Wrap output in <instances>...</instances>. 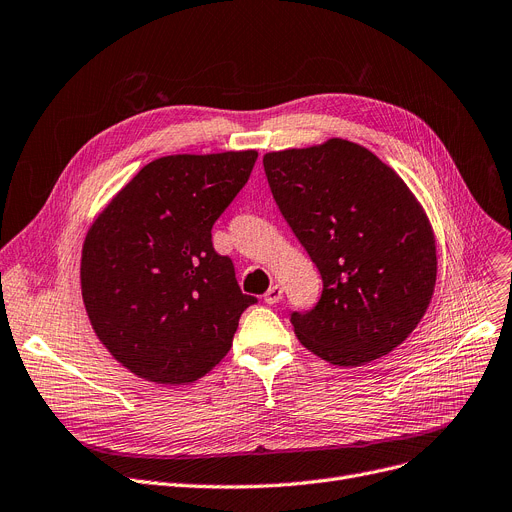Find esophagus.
Masks as SVG:
<instances>
[{
	"label": "esophagus",
	"mask_w": 512,
	"mask_h": 512,
	"mask_svg": "<svg viewBox=\"0 0 512 512\" xmlns=\"http://www.w3.org/2000/svg\"><path fill=\"white\" fill-rule=\"evenodd\" d=\"M265 303L267 305H276L280 299H282V288L278 286V284H274V286H270V290L265 292Z\"/></svg>",
	"instance_id": "obj_1"
}]
</instances>
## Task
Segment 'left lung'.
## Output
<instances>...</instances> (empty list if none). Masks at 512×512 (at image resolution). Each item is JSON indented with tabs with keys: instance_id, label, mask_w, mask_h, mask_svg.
<instances>
[{
	"instance_id": "obj_1",
	"label": "left lung",
	"mask_w": 512,
	"mask_h": 512,
	"mask_svg": "<svg viewBox=\"0 0 512 512\" xmlns=\"http://www.w3.org/2000/svg\"><path fill=\"white\" fill-rule=\"evenodd\" d=\"M263 168L324 280L319 303L290 317L301 344L338 367L394 351L425 315L438 274L434 228L411 188L344 139L265 153Z\"/></svg>"
}]
</instances>
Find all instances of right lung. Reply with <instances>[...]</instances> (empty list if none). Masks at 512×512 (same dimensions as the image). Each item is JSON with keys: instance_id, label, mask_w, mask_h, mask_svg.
Masks as SVG:
<instances>
[{"instance_id": "add662e5", "label": "right lung", "mask_w": 512, "mask_h": 512, "mask_svg": "<svg viewBox=\"0 0 512 512\" xmlns=\"http://www.w3.org/2000/svg\"><path fill=\"white\" fill-rule=\"evenodd\" d=\"M257 151L149 161L93 220L80 257L91 326L110 355L155 384H191L232 346L242 294L211 226L247 184Z\"/></svg>"}]
</instances>
